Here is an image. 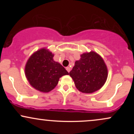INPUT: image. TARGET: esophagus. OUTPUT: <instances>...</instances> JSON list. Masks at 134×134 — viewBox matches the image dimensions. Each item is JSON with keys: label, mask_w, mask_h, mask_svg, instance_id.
I'll use <instances>...</instances> for the list:
<instances>
[{"label": "esophagus", "mask_w": 134, "mask_h": 134, "mask_svg": "<svg viewBox=\"0 0 134 134\" xmlns=\"http://www.w3.org/2000/svg\"><path fill=\"white\" fill-rule=\"evenodd\" d=\"M66 70H67V72H69L70 71V68L69 67H66Z\"/></svg>", "instance_id": "esophagus-1"}]
</instances>
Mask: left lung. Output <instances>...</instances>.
<instances>
[{
    "label": "left lung",
    "instance_id": "left-lung-1",
    "mask_svg": "<svg viewBox=\"0 0 134 134\" xmlns=\"http://www.w3.org/2000/svg\"><path fill=\"white\" fill-rule=\"evenodd\" d=\"M69 75L79 91L93 93L103 86L108 77V69L103 58L91 51L81 55Z\"/></svg>",
    "mask_w": 134,
    "mask_h": 134
}]
</instances>
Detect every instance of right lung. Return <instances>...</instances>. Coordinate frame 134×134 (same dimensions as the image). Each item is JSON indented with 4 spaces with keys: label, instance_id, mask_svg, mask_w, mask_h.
<instances>
[{
    "label": "right lung",
    "instance_id": "obj_1",
    "mask_svg": "<svg viewBox=\"0 0 134 134\" xmlns=\"http://www.w3.org/2000/svg\"><path fill=\"white\" fill-rule=\"evenodd\" d=\"M54 54L42 48L32 54L26 64L24 71L29 83L35 90L48 93L57 85L59 79L69 75L60 63L53 60Z\"/></svg>",
    "mask_w": 134,
    "mask_h": 134
}]
</instances>
